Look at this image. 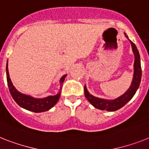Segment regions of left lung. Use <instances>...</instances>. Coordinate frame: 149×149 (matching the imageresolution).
I'll return each instance as SVG.
<instances>
[{"instance_id":"left-lung-1","label":"left lung","mask_w":149,"mask_h":149,"mask_svg":"<svg viewBox=\"0 0 149 149\" xmlns=\"http://www.w3.org/2000/svg\"><path fill=\"white\" fill-rule=\"evenodd\" d=\"M125 37L128 38V36L125 33ZM130 43L132 44V50L135 54V63H134V77L132 79L131 86L129 89L125 92L123 95H121L118 98L114 100H106L100 99V98L95 97L87 90L86 86H84V93H85V96L86 97L87 100L89 101L93 106L96 109L101 110H106V111H116V110L119 109L124 106L136 93V90L138 89L140 85L141 78V63H140V55L138 50L137 47L135 45L133 42L130 40Z\"/></svg>"}]
</instances>
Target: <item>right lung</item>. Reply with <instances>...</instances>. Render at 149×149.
<instances>
[{
  "label": "right lung",
  "instance_id": "obj_1",
  "mask_svg": "<svg viewBox=\"0 0 149 149\" xmlns=\"http://www.w3.org/2000/svg\"><path fill=\"white\" fill-rule=\"evenodd\" d=\"M6 70H7V81H8V88H9L10 95L14 100V101L22 108L30 110V111L33 112H42L51 109L57 102L60 96V92H59L57 95H50V96L43 98V99H35V98H33L31 96L24 95V94L19 93L16 90V89L12 84L11 81H10L9 72H8V63H7ZM66 75L63 76L61 79H60V85H63V83L66 78Z\"/></svg>",
  "mask_w": 149,
  "mask_h": 149
}]
</instances>
